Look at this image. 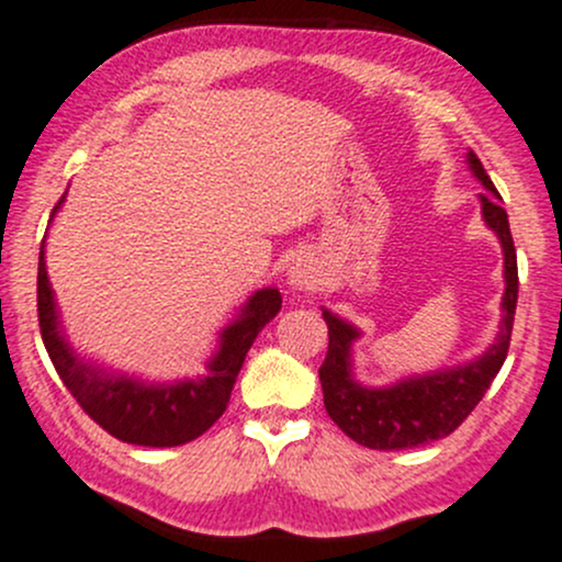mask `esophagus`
I'll list each match as a JSON object with an SVG mask.
<instances>
[{"label": "esophagus", "mask_w": 562, "mask_h": 562, "mask_svg": "<svg viewBox=\"0 0 562 562\" xmlns=\"http://www.w3.org/2000/svg\"><path fill=\"white\" fill-rule=\"evenodd\" d=\"M291 285L299 291H315L321 285V274L310 260H296V266H291Z\"/></svg>", "instance_id": "1"}]
</instances>
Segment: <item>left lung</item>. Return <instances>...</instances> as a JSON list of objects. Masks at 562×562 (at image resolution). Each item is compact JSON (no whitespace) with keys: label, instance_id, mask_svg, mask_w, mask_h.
Listing matches in <instances>:
<instances>
[{"label":"left lung","instance_id":"8db88e82","mask_svg":"<svg viewBox=\"0 0 562 562\" xmlns=\"http://www.w3.org/2000/svg\"><path fill=\"white\" fill-rule=\"evenodd\" d=\"M470 168L479 176L486 192H481V212L486 225L497 234L506 255V293H503V321L495 345L479 361L438 375L413 378L389 389H364L350 375V342L359 337L353 326L337 315L323 313L328 326V350L323 359L321 386L323 405L331 422L356 443L378 451H400L427 446L432 440L449 438L451 432L473 413L481 396L501 372L512 345L514 313H517V249H514L508 214L501 206V192L495 190L479 157L470 151Z\"/></svg>","mask_w":562,"mask_h":562}]
</instances>
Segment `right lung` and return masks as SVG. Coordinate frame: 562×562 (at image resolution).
<instances>
[{
    "label": "right lung",
    "instance_id": "obj_1",
    "mask_svg": "<svg viewBox=\"0 0 562 562\" xmlns=\"http://www.w3.org/2000/svg\"><path fill=\"white\" fill-rule=\"evenodd\" d=\"M59 203L54 206V212L59 209ZM280 307L282 296L277 288L258 291L241 310L239 321H234L223 331V345L209 364L206 378L176 383V386H144L130 378L103 375L100 370H92L81 359H76L70 345L56 328L54 293H50L43 247H40L37 321L45 350H48L61 383L76 396L83 413L122 443L171 449V446H184L201 438L225 413L249 345L255 342L260 328L280 313Z\"/></svg>",
    "mask_w": 562,
    "mask_h": 562
}]
</instances>
